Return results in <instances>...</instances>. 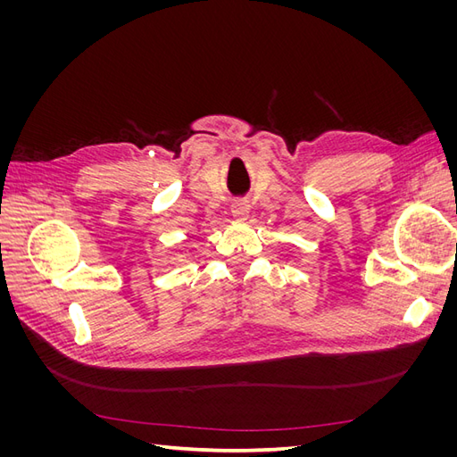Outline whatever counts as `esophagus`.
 <instances>
[{
    "label": "esophagus",
    "instance_id": "34e87169",
    "mask_svg": "<svg viewBox=\"0 0 457 457\" xmlns=\"http://www.w3.org/2000/svg\"><path fill=\"white\" fill-rule=\"evenodd\" d=\"M230 213L237 220H245L247 217H250V205H247L245 202H234L230 207Z\"/></svg>",
    "mask_w": 457,
    "mask_h": 457
}]
</instances>
